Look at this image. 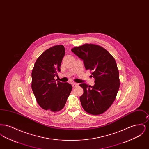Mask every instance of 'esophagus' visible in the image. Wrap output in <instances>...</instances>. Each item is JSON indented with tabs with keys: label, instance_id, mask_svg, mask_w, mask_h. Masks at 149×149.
Here are the masks:
<instances>
[{
	"label": "esophagus",
	"instance_id": "obj_1",
	"mask_svg": "<svg viewBox=\"0 0 149 149\" xmlns=\"http://www.w3.org/2000/svg\"><path fill=\"white\" fill-rule=\"evenodd\" d=\"M71 84H72V86L73 88H75V87L78 86V84L76 83H72Z\"/></svg>",
	"mask_w": 149,
	"mask_h": 149
}]
</instances>
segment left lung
Here are the masks:
<instances>
[{"instance_id": "left-lung-1", "label": "left lung", "mask_w": 149, "mask_h": 149, "mask_svg": "<svg viewBox=\"0 0 149 149\" xmlns=\"http://www.w3.org/2000/svg\"><path fill=\"white\" fill-rule=\"evenodd\" d=\"M71 51L83 60L86 70L91 71L95 79L92 86L85 83L79 85L84 91L80 97L81 106L88 113H103L113 104L120 85L113 57L102 46L91 43L75 47Z\"/></svg>"}]
</instances>
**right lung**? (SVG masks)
<instances>
[{"label":"right lung","mask_w":149,"mask_h":149,"mask_svg":"<svg viewBox=\"0 0 149 149\" xmlns=\"http://www.w3.org/2000/svg\"><path fill=\"white\" fill-rule=\"evenodd\" d=\"M65 50L62 45L54 46L38 57L32 71L31 87L38 105L53 112L64 108L72 86L68 83H56L55 77L60 72Z\"/></svg>","instance_id":"1"}]
</instances>
